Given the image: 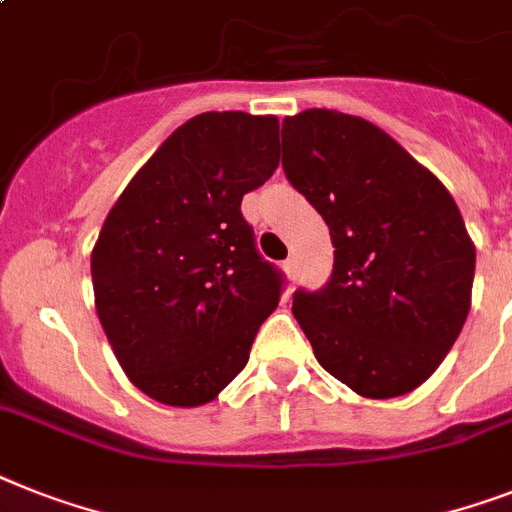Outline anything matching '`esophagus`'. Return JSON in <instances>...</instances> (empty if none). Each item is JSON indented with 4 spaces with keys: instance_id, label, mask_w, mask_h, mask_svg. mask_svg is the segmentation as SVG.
Listing matches in <instances>:
<instances>
[{
    "instance_id": "1",
    "label": "esophagus",
    "mask_w": 512,
    "mask_h": 512,
    "mask_svg": "<svg viewBox=\"0 0 512 512\" xmlns=\"http://www.w3.org/2000/svg\"><path fill=\"white\" fill-rule=\"evenodd\" d=\"M284 270H286V276L294 281V278H297V260H294V257L284 260Z\"/></svg>"
}]
</instances>
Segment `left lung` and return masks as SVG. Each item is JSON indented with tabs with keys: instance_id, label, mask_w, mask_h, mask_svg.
<instances>
[{
	"instance_id": "8db88e82",
	"label": "left lung",
	"mask_w": 512,
	"mask_h": 512,
	"mask_svg": "<svg viewBox=\"0 0 512 512\" xmlns=\"http://www.w3.org/2000/svg\"><path fill=\"white\" fill-rule=\"evenodd\" d=\"M284 173L321 213L334 273L294 292L318 363L389 400L439 368L471 310L476 247L455 199L392 136L357 115L305 110L281 128Z\"/></svg>"
}]
</instances>
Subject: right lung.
Returning a JSON list of instances; mask_svg holds the SVG:
<instances>
[{
  "mask_svg": "<svg viewBox=\"0 0 512 512\" xmlns=\"http://www.w3.org/2000/svg\"><path fill=\"white\" fill-rule=\"evenodd\" d=\"M278 118L202 112L139 168L91 249L99 323L136 389L213 402L249 360L284 278L255 247L247 191L278 168Z\"/></svg>",
  "mask_w": 512,
  "mask_h": 512,
  "instance_id": "obj_1",
  "label": "right lung"
}]
</instances>
